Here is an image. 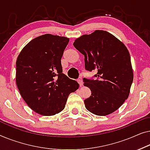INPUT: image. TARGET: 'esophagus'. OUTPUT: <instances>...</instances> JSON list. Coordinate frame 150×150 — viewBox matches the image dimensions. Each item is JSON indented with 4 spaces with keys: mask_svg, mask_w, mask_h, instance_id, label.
I'll return each mask as SVG.
<instances>
[{
    "mask_svg": "<svg viewBox=\"0 0 150 150\" xmlns=\"http://www.w3.org/2000/svg\"><path fill=\"white\" fill-rule=\"evenodd\" d=\"M77 81H78V83H79V86H83V81H82L81 79H79L77 80Z\"/></svg>",
    "mask_w": 150,
    "mask_h": 150,
    "instance_id": "34e87169",
    "label": "esophagus"
}]
</instances>
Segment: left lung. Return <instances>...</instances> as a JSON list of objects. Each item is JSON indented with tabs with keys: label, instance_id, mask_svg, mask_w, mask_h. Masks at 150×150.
<instances>
[{
	"label": "left lung",
	"instance_id": "1",
	"mask_svg": "<svg viewBox=\"0 0 150 150\" xmlns=\"http://www.w3.org/2000/svg\"><path fill=\"white\" fill-rule=\"evenodd\" d=\"M74 47L84 56L86 70L95 71L96 80L83 78L91 90L84 100L86 108L96 115L111 114L129 96L133 71L125 45L107 31L96 30L75 40Z\"/></svg>",
	"mask_w": 150,
	"mask_h": 150
}]
</instances>
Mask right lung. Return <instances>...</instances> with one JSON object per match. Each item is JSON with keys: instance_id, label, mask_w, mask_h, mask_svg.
Returning <instances> with one entry per match:
<instances>
[{"instance_id": "add662e5", "label": "right lung", "mask_w": 150, "mask_h": 150, "mask_svg": "<svg viewBox=\"0 0 150 150\" xmlns=\"http://www.w3.org/2000/svg\"><path fill=\"white\" fill-rule=\"evenodd\" d=\"M69 39L45 34L24 46L16 61V84L30 108L50 116L64 109L79 83L62 73L61 58Z\"/></svg>"}]
</instances>
